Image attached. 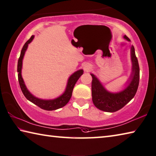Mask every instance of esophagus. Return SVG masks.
Masks as SVG:
<instances>
[{"instance_id": "obj_1", "label": "esophagus", "mask_w": 156, "mask_h": 156, "mask_svg": "<svg viewBox=\"0 0 156 156\" xmlns=\"http://www.w3.org/2000/svg\"><path fill=\"white\" fill-rule=\"evenodd\" d=\"M83 69L85 70H86V71H89L90 69V66L87 65V64H86V65H84Z\"/></svg>"}]
</instances>
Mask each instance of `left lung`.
I'll list each match as a JSON object with an SVG mask.
<instances>
[{
	"label": "left lung",
	"instance_id": "left-lung-1",
	"mask_svg": "<svg viewBox=\"0 0 156 156\" xmlns=\"http://www.w3.org/2000/svg\"><path fill=\"white\" fill-rule=\"evenodd\" d=\"M124 37L125 39L130 41V39L127 36L125 35ZM130 54L132 63H133L132 73L129 80L127 81V87L122 92L117 93L108 92L98 78L94 75L91 74V76L92 77V101L95 107L98 109L106 112H115L128 104L136 94L139 84L140 69L133 45L131 46Z\"/></svg>",
	"mask_w": 156,
	"mask_h": 156
}]
</instances>
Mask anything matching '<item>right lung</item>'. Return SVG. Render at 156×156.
Returning <instances> with one entry per match:
<instances>
[{
  "label": "right lung",
  "instance_id": "obj_1",
  "mask_svg": "<svg viewBox=\"0 0 156 156\" xmlns=\"http://www.w3.org/2000/svg\"><path fill=\"white\" fill-rule=\"evenodd\" d=\"M34 39V35L30 37V39L28 40L26 43L23 46L22 49L21 51V54H20V56L19 58L18 62H17V73H18V81L20 83V88H21L22 92L23 94V95L27 98L29 101L32 102V103L37 105L42 109L46 110V111H53L56 110L58 108H60L63 107L65 106L69 101H70V98L72 96V92L74 88L76 82L77 81L79 77L83 75V70L81 69L75 72L73 74L70 76L68 80V83L66 85V87L65 90V92L63 93L58 98L53 99V100H43L38 98L37 97L34 96L28 90L27 87H26V85L24 83V81L23 80V78L22 77V60L24 56L25 52L26 49L28 48V44L30 43L32 39Z\"/></svg>",
  "mask_w": 156,
  "mask_h": 156
}]
</instances>
